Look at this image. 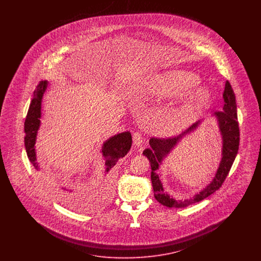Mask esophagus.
I'll list each match as a JSON object with an SVG mask.
<instances>
[{
	"label": "esophagus",
	"instance_id": "obj_1",
	"mask_svg": "<svg viewBox=\"0 0 261 261\" xmlns=\"http://www.w3.org/2000/svg\"><path fill=\"white\" fill-rule=\"evenodd\" d=\"M143 137L140 132H135L133 135V144L136 147H142L143 146Z\"/></svg>",
	"mask_w": 261,
	"mask_h": 261
}]
</instances>
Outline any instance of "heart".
I'll return each mask as SVG.
<instances>
[{"label":"heart","instance_id":"b5f03b06","mask_svg":"<svg viewBox=\"0 0 261 261\" xmlns=\"http://www.w3.org/2000/svg\"><path fill=\"white\" fill-rule=\"evenodd\" d=\"M198 83V77L191 72L172 69L150 76L146 81V91L152 97L176 98L186 93ZM207 88H199L180 99L175 111V118L187 121L202 112L211 102Z\"/></svg>","mask_w":261,"mask_h":261}]
</instances>
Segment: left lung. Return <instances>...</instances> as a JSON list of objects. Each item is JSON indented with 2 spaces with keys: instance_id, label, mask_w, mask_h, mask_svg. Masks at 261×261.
Returning a JSON list of instances; mask_svg holds the SVG:
<instances>
[{
  "instance_id": "1",
  "label": "left lung",
  "mask_w": 261,
  "mask_h": 261,
  "mask_svg": "<svg viewBox=\"0 0 261 261\" xmlns=\"http://www.w3.org/2000/svg\"><path fill=\"white\" fill-rule=\"evenodd\" d=\"M224 106L222 112H215L212 116H215L219 132L222 137V158L219 163V167L213 177L211 183L201 190L199 193L196 194L194 197L187 199H175L166 194L163 190L161 178L158 174L160 165L163 160L171 152V150L177 146V144L188 134L194 132L199 127L201 121L194 123L185 132L179 136L160 139L151 138L149 140V148L143 151V154L149 160L151 168L150 180L153 188L154 198L162 203V205L167 207L182 208L186 207L190 204L199 202L200 200L210 197L215 191H217L222 186L227 175L229 173L232 164L236 159L239 143H240V129L238 123L237 116L236 97L234 91L231 87L229 81H226L223 93Z\"/></svg>"
}]
</instances>
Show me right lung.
<instances>
[{"instance_id":"add662e5","label":"right lung","mask_w":261,"mask_h":261,"mask_svg":"<svg viewBox=\"0 0 261 261\" xmlns=\"http://www.w3.org/2000/svg\"><path fill=\"white\" fill-rule=\"evenodd\" d=\"M48 87V81H41L34 91L33 99L30 102L29 110L27 112L24 122V145L27 156L30 162L33 164L35 169L39 172V177L43 184L50 189V192L60 199L62 202L74 206L81 207V196L74 190L68 189L65 186H59L56 184L50 176L44 170H41L36 158V149L35 144L37 139V133L40 125H41V115H42V99L43 96ZM132 145V137L130 132H122L117 135L111 137L107 140L102 147L101 153L105 159V172L108 173L112 167L118 162V160L122 159L130 150Z\"/></svg>"}]
</instances>
